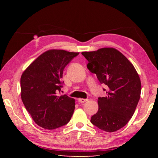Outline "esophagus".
<instances>
[{
    "instance_id": "34e87169",
    "label": "esophagus",
    "mask_w": 158,
    "mask_h": 158,
    "mask_svg": "<svg viewBox=\"0 0 158 158\" xmlns=\"http://www.w3.org/2000/svg\"><path fill=\"white\" fill-rule=\"evenodd\" d=\"M78 101L81 103H84L85 102L88 101V99H84V98H79Z\"/></svg>"
}]
</instances>
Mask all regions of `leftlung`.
I'll use <instances>...</instances> for the list:
<instances>
[{
	"label": "left lung",
	"mask_w": 158,
	"mask_h": 158,
	"mask_svg": "<svg viewBox=\"0 0 158 158\" xmlns=\"http://www.w3.org/2000/svg\"><path fill=\"white\" fill-rule=\"evenodd\" d=\"M81 54L89 61L88 69L107 89L106 97L98 98V111L90 122L105 132L118 130L132 117L140 99L141 84L137 72L114 48H102Z\"/></svg>",
	"instance_id": "left-lung-1"
}]
</instances>
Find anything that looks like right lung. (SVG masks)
<instances>
[{"mask_svg": "<svg viewBox=\"0 0 158 158\" xmlns=\"http://www.w3.org/2000/svg\"><path fill=\"white\" fill-rule=\"evenodd\" d=\"M79 53L51 49L37 57L21 77V97L26 110L37 125L54 130L70 121L74 99L58 96L63 69Z\"/></svg>", "mask_w": 158, "mask_h": 158, "instance_id": "right-lung-1", "label": "right lung"}]
</instances>
